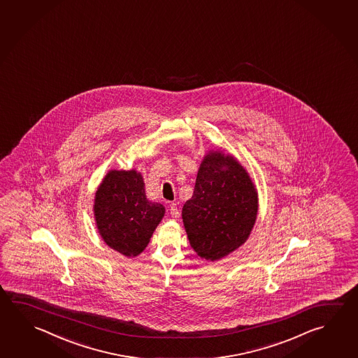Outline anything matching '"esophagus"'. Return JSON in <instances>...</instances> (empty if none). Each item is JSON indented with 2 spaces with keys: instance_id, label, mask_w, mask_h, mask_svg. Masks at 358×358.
Returning <instances> with one entry per match:
<instances>
[{
  "instance_id": "1",
  "label": "esophagus",
  "mask_w": 358,
  "mask_h": 358,
  "mask_svg": "<svg viewBox=\"0 0 358 358\" xmlns=\"http://www.w3.org/2000/svg\"><path fill=\"white\" fill-rule=\"evenodd\" d=\"M170 213L171 216H172L173 219H177V217H180V210H178V207H177L176 203H171Z\"/></svg>"
}]
</instances>
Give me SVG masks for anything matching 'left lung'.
<instances>
[{
	"label": "left lung",
	"instance_id": "1",
	"mask_svg": "<svg viewBox=\"0 0 358 358\" xmlns=\"http://www.w3.org/2000/svg\"><path fill=\"white\" fill-rule=\"evenodd\" d=\"M257 215V188L231 155L210 151L201 162L182 220L197 255L216 262L249 238Z\"/></svg>",
	"mask_w": 358,
	"mask_h": 358
}]
</instances>
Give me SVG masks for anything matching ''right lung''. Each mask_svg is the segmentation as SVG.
Wrapping results in <instances>:
<instances>
[{"mask_svg":"<svg viewBox=\"0 0 358 358\" xmlns=\"http://www.w3.org/2000/svg\"><path fill=\"white\" fill-rule=\"evenodd\" d=\"M164 215V205L147 199L143 177L136 170L109 171L95 194L98 231L124 257L145 250Z\"/></svg>","mask_w":358,"mask_h":358,"instance_id":"1","label":"right lung"}]
</instances>
